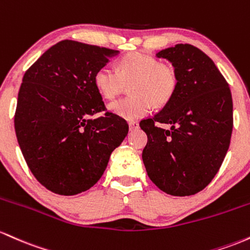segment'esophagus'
<instances>
[{"instance_id": "esophagus-1", "label": "esophagus", "mask_w": 250, "mask_h": 250, "mask_svg": "<svg viewBox=\"0 0 250 250\" xmlns=\"http://www.w3.org/2000/svg\"><path fill=\"white\" fill-rule=\"evenodd\" d=\"M128 126H130V130H136V128L139 127V123L137 120H130Z\"/></svg>"}]
</instances>
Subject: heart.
Listing matches in <instances>:
<instances>
[{"instance_id":"obj_1","label":"heart","mask_w":250,"mask_h":250,"mask_svg":"<svg viewBox=\"0 0 250 250\" xmlns=\"http://www.w3.org/2000/svg\"><path fill=\"white\" fill-rule=\"evenodd\" d=\"M130 85L132 95L108 105L112 113L125 119H136L157 107L167 105L177 87V74L170 64L161 63L144 53H130L120 59L119 72L110 66L99 68L94 85L106 99H114Z\"/></svg>"}]
</instances>
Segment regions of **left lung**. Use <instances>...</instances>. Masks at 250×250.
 I'll return each instance as SVG.
<instances>
[{"mask_svg": "<svg viewBox=\"0 0 250 250\" xmlns=\"http://www.w3.org/2000/svg\"><path fill=\"white\" fill-rule=\"evenodd\" d=\"M177 74V87L161 112L140 122L147 134L143 162L162 191L191 196L220 170L232 131V99L228 83L214 61L191 44L163 49ZM170 125L169 130L158 126Z\"/></svg>", "mask_w": 250, "mask_h": 250, "instance_id": "8db88e82", "label": "left lung"}]
</instances>
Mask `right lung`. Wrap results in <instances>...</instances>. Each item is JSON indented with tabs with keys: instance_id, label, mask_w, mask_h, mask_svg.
<instances>
[{
	"instance_id": "right-lung-1",
	"label": "right lung",
	"mask_w": 250,
	"mask_h": 250,
	"mask_svg": "<svg viewBox=\"0 0 250 250\" xmlns=\"http://www.w3.org/2000/svg\"><path fill=\"white\" fill-rule=\"evenodd\" d=\"M118 50L63 40L24 73L15 132L35 178L58 195L86 191L99 181L111 153L127 136L123 118L105 111L94 75Z\"/></svg>"
}]
</instances>
